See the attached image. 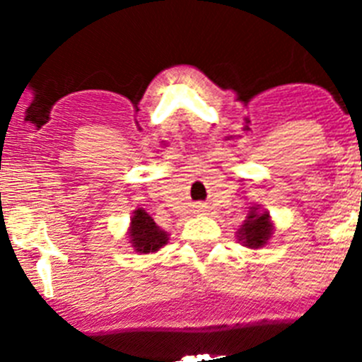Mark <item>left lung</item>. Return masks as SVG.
Here are the masks:
<instances>
[{"label": "left lung", "instance_id": "1", "mask_svg": "<svg viewBox=\"0 0 362 362\" xmlns=\"http://www.w3.org/2000/svg\"><path fill=\"white\" fill-rule=\"evenodd\" d=\"M236 235H238L240 242L245 243V247L249 249H259V247L266 245L269 236L273 235V224L269 221L268 211H259L257 206H252L249 217Z\"/></svg>", "mask_w": 362, "mask_h": 362}]
</instances>
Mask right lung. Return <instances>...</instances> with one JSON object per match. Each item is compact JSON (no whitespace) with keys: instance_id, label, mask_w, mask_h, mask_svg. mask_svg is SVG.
Returning <instances> with one entry per match:
<instances>
[{"instance_id":"add662e5","label":"right lung","mask_w":362,"mask_h":362,"mask_svg":"<svg viewBox=\"0 0 362 362\" xmlns=\"http://www.w3.org/2000/svg\"><path fill=\"white\" fill-rule=\"evenodd\" d=\"M129 238L133 243L134 250L140 252V254H148V252L159 250L160 247H164L168 243V233L163 231L158 224L154 222V218L144 210V208H138L133 211V217H131V228H129Z\"/></svg>"}]
</instances>
